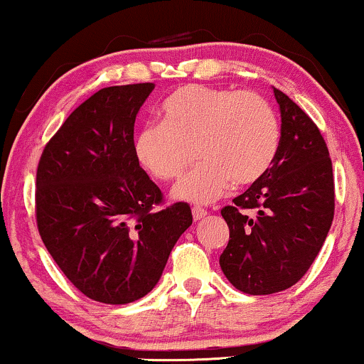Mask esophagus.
Wrapping results in <instances>:
<instances>
[{
	"mask_svg": "<svg viewBox=\"0 0 364 364\" xmlns=\"http://www.w3.org/2000/svg\"><path fill=\"white\" fill-rule=\"evenodd\" d=\"M191 214H193L195 223H198V220H202L203 217H207V210H203V208H200V207H193Z\"/></svg>",
	"mask_w": 364,
	"mask_h": 364,
	"instance_id": "esophagus-1",
	"label": "esophagus"
}]
</instances>
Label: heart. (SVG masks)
<instances>
[{
    "mask_svg": "<svg viewBox=\"0 0 364 364\" xmlns=\"http://www.w3.org/2000/svg\"><path fill=\"white\" fill-rule=\"evenodd\" d=\"M162 123L145 124L133 139L136 162L152 178L171 181L200 162L173 188L179 202L207 205L231 188L258 181L281 145L272 104L257 92L185 85L161 104Z\"/></svg>",
    "mask_w": 364,
    "mask_h": 364,
    "instance_id": "b5f03b06",
    "label": "heart"
}]
</instances>
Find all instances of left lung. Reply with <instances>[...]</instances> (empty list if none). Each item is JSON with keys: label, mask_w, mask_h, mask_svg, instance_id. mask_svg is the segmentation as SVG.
I'll return each instance as SVG.
<instances>
[{"label": "left lung", "mask_w": 364, "mask_h": 364, "mask_svg": "<svg viewBox=\"0 0 364 364\" xmlns=\"http://www.w3.org/2000/svg\"><path fill=\"white\" fill-rule=\"evenodd\" d=\"M281 111V145L274 164L235 205L220 210L229 243L220 269L246 294H274L294 286L315 262L333 219L328 149L310 116L274 89Z\"/></svg>", "instance_id": "obj_1"}]
</instances>
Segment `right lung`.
Listing matches in <instances>:
<instances>
[{"label": "right lung", "instance_id": "obj_1", "mask_svg": "<svg viewBox=\"0 0 364 364\" xmlns=\"http://www.w3.org/2000/svg\"><path fill=\"white\" fill-rule=\"evenodd\" d=\"M154 83L106 87L66 118L37 168L36 217L54 262L87 298L127 304L156 287L188 203L162 193L133 154V127Z\"/></svg>", "mask_w": 364, "mask_h": 364}]
</instances>
